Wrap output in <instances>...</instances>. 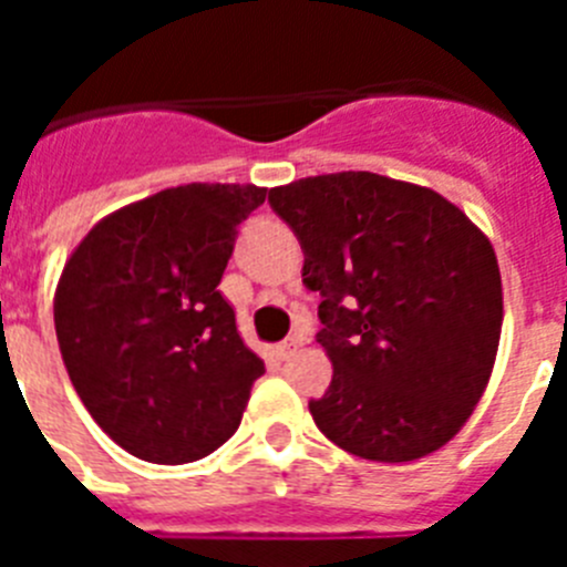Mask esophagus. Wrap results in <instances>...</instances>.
Here are the masks:
<instances>
[{
    "instance_id": "obj_1",
    "label": "esophagus",
    "mask_w": 567,
    "mask_h": 567,
    "mask_svg": "<svg viewBox=\"0 0 567 567\" xmlns=\"http://www.w3.org/2000/svg\"><path fill=\"white\" fill-rule=\"evenodd\" d=\"M300 343H303V340H300L298 334H292V338H287V340H284V343H278V354H280V358H284V360L292 358V354L298 352V346H300Z\"/></svg>"
}]
</instances>
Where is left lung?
Wrapping results in <instances>:
<instances>
[{"mask_svg":"<svg viewBox=\"0 0 567 567\" xmlns=\"http://www.w3.org/2000/svg\"><path fill=\"white\" fill-rule=\"evenodd\" d=\"M320 292L318 343L332 383L309 400L334 445L374 463L443 449L488 385L503 280L483 229L449 198L378 173H329L269 189Z\"/></svg>","mask_w":567,"mask_h":567,"instance_id":"8db88e82","label":"left lung"}]
</instances>
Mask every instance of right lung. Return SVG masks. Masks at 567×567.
<instances>
[{"label": "right lung", "instance_id": "1", "mask_svg": "<svg viewBox=\"0 0 567 567\" xmlns=\"http://www.w3.org/2000/svg\"><path fill=\"white\" fill-rule=\"evenodd\" d=\"M255 184H184L115 209L82 238L53 298L59 349L90 417L133 457L182 465L240 425L264 360L218 292Z\"/></svg>", "mask_w": 567, "mask_h": 567}]
</instances>
